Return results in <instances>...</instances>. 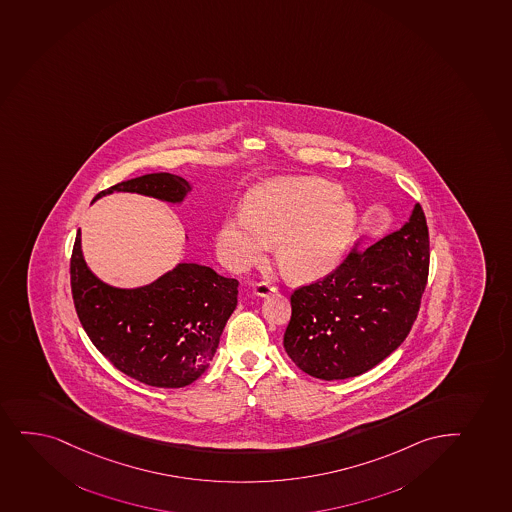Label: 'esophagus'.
<instances>
[{
  "label": "esophagus",
  "instance_id": "esophagus-1",
  "mask_svg": "<svg viewBox=\"0 0 512 512\" xmlns=\"http://www.w3.org/2000/svg\"><path fill=\"white\" fill-rule=\"evenodd\" d=\"M274 293H277V288L270 281L257 282V284L253 286V294L259 296V298H267V296Z\"/></svg>",
  "mask_w": 512,
  "mask_h": 512
}]
</instances>
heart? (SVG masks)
I'll return each mask as SVG.
<instances>
[{"label":"heart","instance_id":"obj_1","mask_svg":"<svg viewBox=\"0 0 512 512\" xmlns=\"http://www.w3.org/2000/svg\"><path fill=\"white\" fill-rule=\"evenodd\" d=\"M356 209L323 178H274L250 192L245 213L224 219L218 250L245 270L277 243V262L296 281H315L339 265L349 248Z\"/></svg>","mask_w":512,"mask_h":512}]
</instances>
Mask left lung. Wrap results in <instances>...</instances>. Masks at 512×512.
<instances>
[{
	"label": "left lung",
	"instance_id": "left-lung-1",
	"mask_svg": "<svg viewBox=\"0 0 512 512\" xmlns=\"http://www.w3.org/2000/svg\"><path fill=\"white\" fill-rule=\"evenodd\" d=\"M429 230L420 204L364 252L291 294L284 349L313 378L366 373L397 351L419 313L429 276Z\"/></svg>",
	"mask_w": 512,
	"mask_h": 512
}]
</instances>
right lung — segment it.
<instances>
[{
  "instance_id": "obj_1",
  "label": "right lung",
  "mask_w": 512,
  "mask_h": 512,
  "mask_svg": "<svg viewBox=\"0 0 512 512\" xmlns=\"http://www.w3.org/2000/svg\"><path fill=\"white\" fill-rule=\"evenodd\" d=\"M190 189L172 173H148L102 190L95 201L136 192L178 204ZM69 272L76 313L93 345L122 373L158 388H182L204 374L238 303V281L199 264H178L143 288L109 286L88 269L80 230Z\"/></svg>"
}]
</instances>
